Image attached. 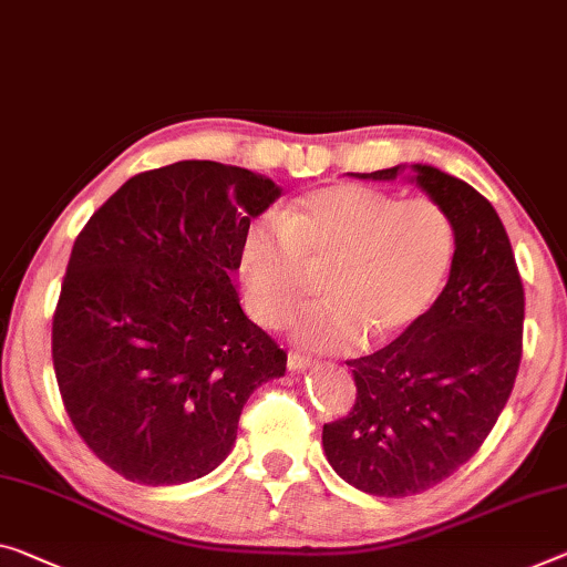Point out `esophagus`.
I'll return each instance as SVG.
<instances>
[{"label": "esophagus", "instance_id": "esophagus-1", "mask_svg": "<svg viewBox=\"0 0 567 567\" xmlns=\"http://www.w3.org/2000/svg\"><path fill=\"white\" fill-rule=\"evenodd\" d=\"M286 364H289V370H293V372L309 370L311 368V357L301 354V352H289V357H286Z\"/></svg>", "mask_w": 567, "mask_h": 567}]
</instances>
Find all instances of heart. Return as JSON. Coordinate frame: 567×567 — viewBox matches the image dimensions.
Listing matches in <instances>:
<instances>
[{"mask_svg":"<svg viewBox=\"0 0 567 567\" xmlns=\"http://www.w3.org/2000/svg\"><path fill=\"white\" fill-rule=\"evenodd\" d=\"M456 264V228L431 197L400 199L364 185H329L301 195L281 217L264 215L240 240V278L254 317L284 324L311 271L321 291L293 319L311 350L347 352L405 342L429 319Z\"/></svg>","mask_w":567,"mask_h":567,"instance_id":"heart-1","label":"heart"}]
</instances>
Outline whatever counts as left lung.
<instances>
[{"label": "left lung", "instance_id": "obj_1", "mask_svg": "<svg viewBox=\"0 0 567 567\" xmlns=\"http://www.w3.org/2000/svg\"><path fill=\"white\" fill-rule=\"evenodd\" d=\"M411 174L454 220V271L405 342L347 362L357 400L321 431L334 472L374 496L421 494L464 466L507 405L522 360L525 289L499 215L464 179L429 164H411Z\"/></svg>", "mask_w": 567, "mask_h": 567}]
</instances>
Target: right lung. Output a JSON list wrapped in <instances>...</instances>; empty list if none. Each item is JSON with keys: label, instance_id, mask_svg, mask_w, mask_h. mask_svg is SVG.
<instances>
[{"label": "right lung", "instance_id": "right-lung-1", "mask_svg": "<svg viewBox=\"0 0 567 567\" xmlns=\"http://www.w3.org/2000/svg\"><path fill=\"white\" fill-rule=\"evenodd\" d=\"M278 197L264 174L174 162L121 185L75 238L52 364L78 435L128 482L210 474L250 393L286 372L233 286L243 233Z\"/></svg>", "mask_w": 567, "mask_h": 567}]
</instances>
